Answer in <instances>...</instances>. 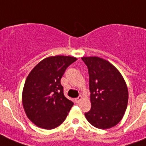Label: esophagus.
I'll use <instances>...</instances> for the list:
<instances>
[{
	"instance_id": "obj_1",
	"label": "esophagus",
	"mask_w": 146,
	"mask_h": 146,
	"mask_svg": "<svg viewBox=\"0 0 146 146\" xmlns=\"http://www.w3.org/2000/svg\"><path fill=\"white\" fill-rule=\"evenodd\" d=\"M82 96H79V97L76 98V99H75L76 102V103H79V102H80V101H81V100H82Z\"/></svg>"
}]
</instances>
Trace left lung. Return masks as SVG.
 <instances>
[{
    "label": "left lung",
    "mask_w": 146,
    "mask_h": 146,
    "mask_svg": "<svg viewBox=\"0 0 146 146\" xmlns=\"http://www.w3.org/2000/svg\"><path fill=\"white\" fill-rule=\"evenodd\" d=\"M88 67L91 109L85 113L96 128L109 129L120 122L128 103V89L124 79L115 66L98 57H83Z\"/></svg>",
    "instance_id": "8db88e82"
}]
</instances>
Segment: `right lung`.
<instances>
[{
    "mask_svg": "<svg viewBox=\"0 0 146 146\" xmlns=\"http://www.w3.org/2000/svg\"><path fill=\"white\" fill-rule=\"evenodd\" d=\"M76 60L61 55L46 57L26 78L23 105L26 116L37 127L54 129L66 119L73 102L64 96L60 80L66 69Z\"/></svg>",
    "mask_w": 146,
    "mask_h": 146,
    "instance_id": "obj_1",
    "label": "right lung"
}]
</instances>
